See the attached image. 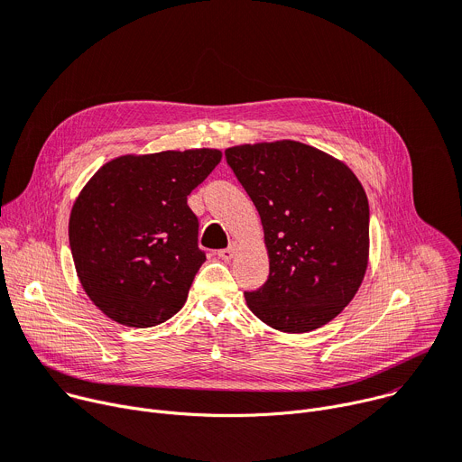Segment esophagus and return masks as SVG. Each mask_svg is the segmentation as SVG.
Listing matches in <instances>:
<instances>
[{"label": "esophagus", "mask_w": 462, "mask_h": 462, "mask_svg": "<svg viewBox=\"0 0 462 462\" xmlns=\"http://www.w3.org/2000/svg\"><path fill=\"white\" fill-rule=\"evenodd\" d=\"M236 253H237V245L236 243H232V247H228V249H223V251H219L217 253V256L221 258V260H232L234 256H236Z\"/></svg>", "instance_id": "34e87169"}]
</instances>
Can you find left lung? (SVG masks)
Returning a JSON list of instances; mask_svg holds the SVG:
<instances>
[{
    "instance_id": "obj_1",
    "label": "left lung",
    "mask_w": 462,
    "mask_h": 462,
    "mask_svg": "<svg viewBox=\"0 0 462 462\" xmlns=\"http://www.w3.org/2000/svg\"><path fill=\"white\" fill-rule=\"evenodd\" d=\"M226 162L263 226L269 279L245 293L265 325L302 334L340 314L370 260V204L355 172L330 153L284 139L226 148Z\"/></svg>"
}]
</instances>
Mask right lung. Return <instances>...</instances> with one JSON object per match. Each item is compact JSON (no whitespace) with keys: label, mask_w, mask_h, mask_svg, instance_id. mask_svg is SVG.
Segmentation results:
<instances>
[{"label":"right lung","mask_w":462,"mask_h":462,"mask_svg":"<svg viewBox=\"0 0 462 462\" xmlns=\"http://www.w3.org/2000/svg\"><path fill=\"white\" fill-rule=\"evenodd\" d=\"M217 148L125 153L74 200L69 239L79 284L109 319L153 327L188 299L206 254L188 197L219 165Z\"/></svg>","instance_id":"obj_1"}]
</instances>
